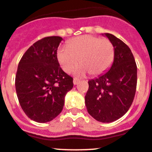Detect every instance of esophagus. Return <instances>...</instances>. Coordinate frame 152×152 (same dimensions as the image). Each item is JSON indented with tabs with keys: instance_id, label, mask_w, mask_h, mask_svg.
Returning <instances> with one entry per match:
<instances>
[{
	"instance_id": "obj_1",
	"label": "esophagus",
	"mask_w": 152,
	"mask_h": 152,
	"mask_svg": "<svg viewBox=\"0 0 152 152\" xmlns=\"http://www.w3.org/2000/svg\"><path fill=\"white\" fill-rule=\"evenodd\" d=\"M79 81H80V80H79L78 79H77V78H74V80H73V83H74V84H75V85H77V83H79Z\"/></svg>"
}]
</instances>
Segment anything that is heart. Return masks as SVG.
I'll return each instance as SVG.
<instances>
[{"instance_id": "1", "label": "heart", "mask_w": 152, "mask_h": 152, "mask_svg": "<svg viewBox=\"0 0 152 152\" xmlns=\"http://www.w3.org/2000/svg\"><path fill=\"white\" fill-rule=\"evenodd\" d=\"M115 50L108 39L84 35L71 40L67 46L57 50V57L62 69L67 73L80 63L82 66L76 71L78 75L89 72L92 75L104 73L114 60Z\"/></svg>"}]
</instances>
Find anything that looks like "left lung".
I'll use <instances>...</instances> for the list:
<instances>
[{
  "label": "left lung",
  "instance_id": "8db88e82",
  "mask_svg": "<svg viewBox=\"0 0 152 152\" xmlns=\"http://www.w3.org/2000/svg\"><path fill=\"white\" fill-rule=\"evenodd\" d=\"M115 50L109 71L89 80L85 104L89 115L101 122H112L125 115L132 104L137 83V67L131 49L110 34Z\"/></svg>",
  "mask_w": 152,
  "mask_h": 152
}]
</instances>
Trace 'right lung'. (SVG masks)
I'll return each instance as SVG.
<instances>
[{
  "mask_svg": "<svg viewBox=\"0 0 152 152\" xmlns=\"http://www.w3.org/2000/svg\"><path fill=\"white\" fill-rule=\"evenodd\" d=\"M60 37H45L30 46L18 63L15 89L26 115L37 122H50L61 113L73 78L63 72L57 52Z\"/></svg>",
  "mask_w": 152,
  "mask_h": 152,
  "instance_id": "1",
  "label": "right lung"
}]
</instances>
